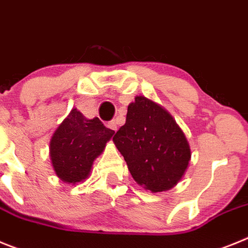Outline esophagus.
<instances>
[{"mask_svg":"<svg viewBox=\"0 0 248 248\" xmlns=\"http://www.w3.org/2000/svg\"><path fill=\"white\" fill-rule=\"evenodd\" d=\"M108 127L116 132V131H117V121H116V120H112L111 122H108Z\"/></svg>","mask_w":248,"mask_h":248,"instance_id":"obj_1","label":"esophagus"}]
</instances>
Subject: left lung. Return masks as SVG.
I'll list each match as a JSON object with an SVG mask.
<instances>
[{
  "label": "left lung",
  "mask_w": 248,
  "mask_h": 248,
  "mask_svg": "<svg viewBox=\"0 0 248 248\" xmlns=\"http://www.w3.org/2000/svg\"><path fill=\"white\" fill-rule=\"evenodd\" d=\"M137 184L152 193L169 190L188 168V140L170 113L152 100L136 96L126 124L113 136Z\"/></svg>",
  "instance_id": "8db88e82"
}]
</instances>
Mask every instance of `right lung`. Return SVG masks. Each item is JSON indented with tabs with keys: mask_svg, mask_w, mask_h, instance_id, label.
Here are the masks:
<instances>
[{
	"mask_svg": "<svg viewBox=\"0 0 248 248\" xmlns=\"http://www.w3.org/2000/svg\"><path fill=\"white\" fill-rule=\"evenodd\" d=\"M115 131L105 127L97 117L86 119L73 108L50 140V159L58 177L77 184L89 177L96 159Z\"/></svg>",
	"mask_w": 248,
	"mask_h": 248,
	"instance_id": "1",
	"label": "right lung"
}]
</instances>
